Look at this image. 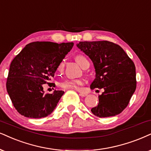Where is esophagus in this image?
<instances>
[{
  "instance_id": "esophagus-1",
  "label": "esophagus",
  "mask_w": 151,
  "mask_h": 151,
  "mask_svg": "<svg viewBox=\"0 0 151 151\" xmlns=\"http://www.w3.org/2000/svg\"><path fill=\"white\" fill-rule=\"evenodd\" d=\"M79 95L81 97H85L87 95L86 93H79Z\"/></svg>"
}]
</instances>
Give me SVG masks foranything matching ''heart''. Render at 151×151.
I'll list each match as a JSON object with an SVG mask.
<instances>
[{
  "instance_id": "b5f03b06",
  "label": "heart",
  "mask_w": 151,
  "mask_h": 151,
  "mask_svg": "<svg viewBox=\"0 0 151 151\" xmlns=\"http://www.w3.org/2000/svg\"><path fill=\"white\" fill-rule=\"evenodd\" d=\"M75 60L78 64L82 68H84V67L88 63H89L88 61L87 58L81 54H78L75 57ZM65 64L64 61H61L59 63L58 67H57V71L61 72L63 70ZM85 83V80L83 79H66L60 83V86L63 89H72V90H77L79 91L81 90V86H82Z\"/></svg>"
}]
</instances>
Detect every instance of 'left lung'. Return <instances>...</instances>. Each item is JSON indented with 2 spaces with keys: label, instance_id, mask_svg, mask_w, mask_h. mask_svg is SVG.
I'll use <instances>...</instances> for the list:
<instances>
[{
  "label": "left lung",
  "instance_id": "8db88e82",
  "mask_svg": "<svg viewBox=\"0 0 151 151\" xmlns=\"http://www.w3.org/2000/svg\"><path fill=\"white\" fill-rule=\"evenodd\" d=\"M77 46L91 59L95 79L91 89L104 88L91 111L100 118L121 114L128 105L137 87L134 62L116 44L109 41L79 42Z\"/></svg>",
  "mask_w": 151,
  "mask_h": 151
}]
</instances>
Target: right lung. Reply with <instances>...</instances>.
Instances as JSON below:
<instances>
[{
  "label": "right lung",
  "instance_id": "obj_1",
  "mask_svg": "<svg viewBox=\"0 0 151 151\" xmlns=\"http://www.w3.org/2000/svg\"><path fill=\"white\" fill-rule=\"evenodd\" d=\"M73 45V42H33L14 57L9 67L6 88L21 115L45 118L56 108L64 91L55 90L51 94L45 93L42 84H53L49 81Z\"/></svg>",
  "mask_w": 151,
  "mask_h": 151
}]
</instances>
